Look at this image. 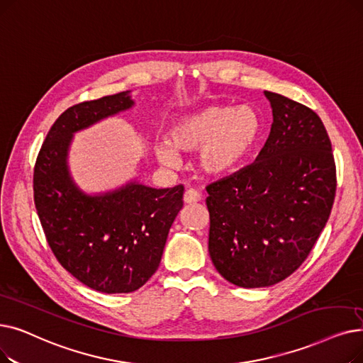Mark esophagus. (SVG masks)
<instances>
[{
	"mask_svg": "<svg viewBox=\"0 0 363 363\" xmlns=\"http://www.w3.org/2000/svg\"><path fill=\"white\" fill-rule=\"evenodd\" d=\"M200 200H201V194L197 190H193V188H190V190H186L185 194H184V201L186 204H193V203H197Z\"/></svg>",
	"mask_w": 363,
	"mask_h": 363,
	"instance_id": "esophagus-1",
	"label": "esophagus"
}]
</instances>
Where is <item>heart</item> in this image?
Returning a JSON list of instances; mask_svg holds the SVG:
<instances>
[{
  "label": "heart",
  "mask_w": 363,
  "mask_h": 363,
  "mask_svg": "<svg viewBox=\"0 0 363 363\" xmlns=\"http://www.w3.org/2000/svg\"><path fill=\"white\" fill-rule=\"evenodd\" d=\"M261 118L252 106L209 105L179 118L169 132L170 143L155 145L163 166H179V154L199 152L197 163L209 177H225L254 150L261 135Z\"/></svg>",
  "instance_id": "1"
}]
</instances>
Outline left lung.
Masks as SVG:
<instances>
[{
    "instance_id": "left-lung-1",
    "label": "left lung",
    "mask_w": 363,
    "mask_h": 363,
    "mask_svg": "<svg viewBox=\"0 0 363 363\" xmlns=\"http://www.w3.org/2000/svg\"><path fill=\"white\" fill-rule=\"evenodd\" d=\"M269 139L257 160L208 185L209 255L240 288H265L291 276L311 252L333 209V147L319 116L279 93Z\"/></svg>"
}]
</instances>
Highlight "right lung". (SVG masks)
<instances>
[{
    "label": "right lung",
    "instance_id": "add662e5",
    "mask_svg": "<svg viewBox=\"0 0 363 363\" xmlns=\"http://www.w3.org/2000/svg\"><path fill=\"white\" fill-rule=\"evenodd\" d=\"M135 105L130 91L77 104L47 133L34 169V201L55 257L86 286L129 294L159 269L169 230L182 209L184 186L152 188L130 181L87 194L69 173L74 133Z\"/></svg>",
    "mask_w": 363,
    "mask_h": 363
}]
</instances>
